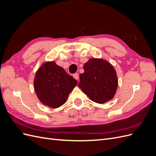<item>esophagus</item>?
Masks as SVG:
<instances>
[{
	"instance_id": "1",
	"label": "esophagus",
	"mask_w": 156,
	"mask_h": 156,
	"mask_svg": "<svg viewBox=\"0 0 156 156\" xmlns=\"http://www.w3.org/2000/svg\"><path fill=\"white\" fill-rule=\"evenodd\" d=\"M73 78L74 79H75L76 80H79V73H74L73 74Z\"/></svg>"
}]
</instances>
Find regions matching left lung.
<instances>
[{
	"instance_id": "left-lung-1",
	"label": "left lung",
	"mask_w": 156,
	"mask_h": 156,
	"mask_svg": "<svg viewBox=\"0 0 156 156\" xmlns=\"http://www.w3.org/2000/svg\"><path fill=\"white\" fill-rule=\"evenodd\" d=\"M79 75L78 87L94 102L104 103L114 98L118 78L114 67L102 58H90L84 64Z\"/></svg>"
}]
</instances>
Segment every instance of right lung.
Returning <instances> with one entry per match:
<instances>
[{
  "label": "right lung",
  "instance_id": "right-lung-1",
  "mask_svg": "<svg viewBox=\"0 0 156 156\" xmlns=\"http://www.w3.org/2000/svg\"><path fill=\"white\" fill-rule=\"evenodd\" d=\"M77 81L54 61L46 62L37 69L34 80L36 96L45 105L53 108L65 103Z\"/></svg>",
  "mask_w": 156,
  "mask_h": 156
}]
</instances>
